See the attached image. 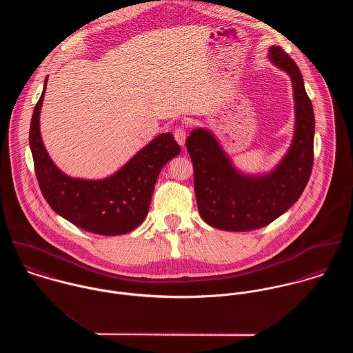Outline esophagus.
<instances>
[{"label": "esophagus", "mask_w": 353, "mask_h": 353, "mask_svg": "<svg viewBox=\"0 0 353 353\" xmlns=\"http://www.w3.org/2000/svg\"><path fill=\"white\" fill-rule=\"evenodd\" d=\"M174 139H175V141H176L181 147H183V145H185V141H186V130H185L183 128H176V129L174 130Z\"/></svg>", "instance_id": "obj_1"}]
</instances>
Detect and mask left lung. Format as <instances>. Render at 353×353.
Wrapping results in <instances>:
<instances>
[{"mask_svg":"<svg viewBox=\"0 0 353 353\" xmlns=\"http://www.w3.org/2000/svg\"><path fill=\"white\" fill-rule=\"evenodd\" d=\"M269 59L291 77L295 101L294 140L272 172L246 175L238 171L209 130L194 129L186 140L200 214L219 230L245 232L270 224L299 200L311 175L315 119L302 73L279 46L270 48Z\"/></svg>","mask_w":353,"mask_h":353,"instance_id":"obj_1","label":"left lung"}]
</instances>
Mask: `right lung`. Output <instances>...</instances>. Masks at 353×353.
Segmentation results:
<instances>
[{"instance_id": "add662e5", "label": "right lung", "mask_w": 353, "mask_h": 353, "mask_svg": "<svg viewBox=\"0 0 353 353\" xmlns=\"http://www.w3.org/2000/svg\"><path fill=\"white\" fill-rule=\"evenodd\" d=\"M37 103L30 126V147L35 174L51 209L81 230L99 235H123L148 214L156 179L164 164L179 154L171 133H163L137 152L121 170L104 179H80L63 174L46 151L39 115L46 92Z\"/></svg>"}]
</instances>
